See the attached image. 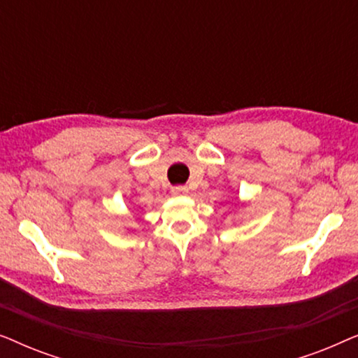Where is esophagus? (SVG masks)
<instances>
[{"label":"esophagus","mask_w":358,"mask_h":358,"mask_svg":"<svg viewBox=\"0 0 358 358\" xmlns=\"http://www.w3.org/2000/svg\"><path fill=\"white\" fill-rule=\"evenodd\" d=\"M189 189L184 187V185H178V187H173L171 189V194L174 195V197H182V195H187Z\"/></svg>","instance_id":"34e87169"}]
</instances>
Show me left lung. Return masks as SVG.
I'll return each mask as SVG.
<instances>
[{"label": "left lung", "mask_w": 358, "mask_h": 358, "mask_svg": "<svg viewBox=\"0 0 358 358\" xmlns=\"http://www.w3.org/2000/svg\"><path fill=\"white\" fill-rule=\"evenodd\" d=\"M241 205H243V203H241Z\"/></svg>", "instance_id": "obj_1"}]
</instances>
